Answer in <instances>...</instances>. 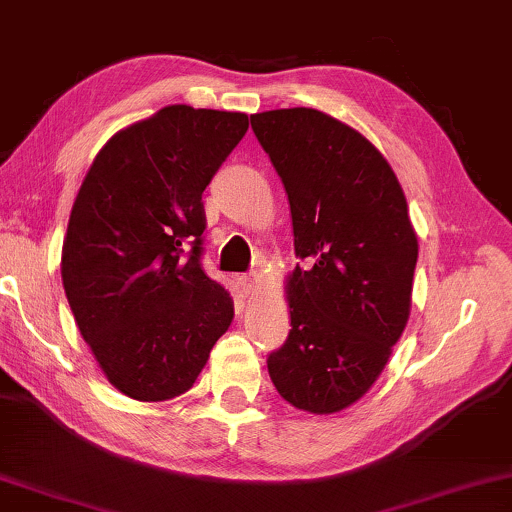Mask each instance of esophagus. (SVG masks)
<instances>
[{"mask_svg": "<svg viewBox=\"0 0 512 512\" xmlns=\"http://www.w3.org/2000/svg\"><path fill=\"white\" fill-rule=\"evenodd\" d=\"M239 285L246 294H255L259 287V276L257 273H248V276H239Z\"/></svg>", "mask_w": 512, "mask_h": 512, "instance_id": "34e87169", "label": "esophagus"}]
</instances>
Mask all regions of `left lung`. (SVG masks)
<instances>
[{"mask_svg":"<svg viewBox=\"0 0 512 512\" xmlns=\"http://www.w3.org/2000/svg\"><path fill=\"white\" fill-rule=\"evenodd\" d=\"M250 126L285 186L294 250L292 331L266 358L296 409L333 414L368 393L407 326L418 241L386 158L312 108L271 110Z\"/></svg>","mask_w":512,"mask_h":512,"instance_id":"1","label":"left lung"}]
</instances>
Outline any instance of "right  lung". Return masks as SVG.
Here are the masks:
<instances>
[{"label":"right lung","instance_id":"right-lung-1","mask_svg":"<svg viewBox=\"0 0 512 512\" xmlns=\"http://www.w3.org/2000/svg\"><path fill=\"white\" fill-rule=\"evenodd\" d=\"M248 114L167 105L98 151L61 250L75 322L114 388L177 398L195 384L234 301L202 269V193Z\"/></svg>","mask_w":512,"mask_h":512}]
</instances>
